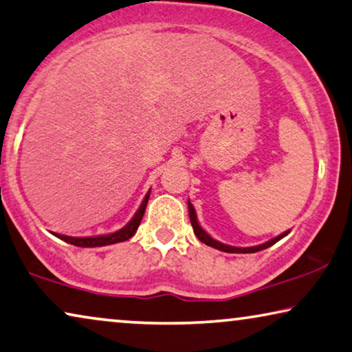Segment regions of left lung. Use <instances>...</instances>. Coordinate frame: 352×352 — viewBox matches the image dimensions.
<instances>
[{
  "label": "left lung",
  "instance_id": "obj_1",
  "mask_svg": "<svg viewBox=\"0 0 352 352\" xmlns=\"http://www.w3.org/2000/svg\"><path fill=\"white\" fill-rule=\"evenodd\" d=\"M188 216H190V222H192V227H193V233H195L197 238L200 239L201 243H205L206 246H211V248H216L219 249V251H223V252H236V254H251V252H257V251H262V249H267L270 246H273L274 243H278L279 239L284 238L289 233L284 232L281 233V235H278L276 238L270 239V241L263 243V244H258V246H252V248H235V246H228V244H222L216 241V239H212L208 233L203 230V228L198 226V221H197V214H195V210H193V205L190 203V200H188Z\"/></svg>",
  "mask_w": 352,
  "mask_h": 352
}]
</instances>
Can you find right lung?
Here are the masks:
<instances>
[{
    "label": "right lung",
    "instance_id": "add662e5",
    "mask_svg": "<svg viewBox=\"0 0 352 352\" xmlns=\"http://www.w3.org/2000/svg\"><path fill=\"white\" fill-rule=\"evenodd\" d=\"M149 195L151 192H147V195L144 197V200H142L140 210L135 212V216L131 221L126 223L124 228H120V230H117L114 233H109V235H100V236H84V238H76V236H66V235H57V233H54L55 236H58L60 239H63V241L69 243V244H74V246H79V248H100V246H108V244H114V243H120V241H126V239L131 238L138 230L140 223H141V219L144 216V211H146V206H147V200H149Z\"/></svg>",
    "mask_w": 352,
    "mask_h": 352
}]
</instances>
